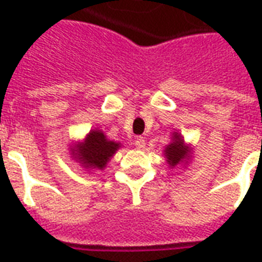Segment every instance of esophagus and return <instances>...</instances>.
Here are the masks:
<instances>
[{
	"mask_svg": "<svg viewBox=\"0 0 262 262\" xmlns=\"http://www.w3.org/2000/svg\"><path fill=\"white\" fill-rule=\"evenodd\" d=\"M134 145L137 146V149H143V147L146 146L145 138L137 137V138H135V141H134Z\"/></svg>",
	"mask_w": 262,
	"mask_h": 262,
	"instance_id": "1",
	"label": "esophagus"
}]
</instances>
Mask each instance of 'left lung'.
<instances>
[{"instance_id":"8db88e82","label":"left lung","mask_w":262,"mask_h":262,"mask_svg":"<svg viewBox=\"0 0 262 262\" xmlns=\"http://www.w3.org/2000/svg\"><path fill=\"white\" fill-rule=\"evenodd\" d=\"M190 147L184 145L183 137L178 133H173V137H172V142L165 147L164 150V154L167 157V161L169 164V167L173 168L176 167L178 164L184 163L186 160H188V154H190Z\"/></svg>"}]
</instances>
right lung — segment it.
Here are the masks:
<instances>
[{
  "instance_id": "obj_1",
  "label": "right lung",
  "mask_w": 262,
  "mask_h": 262,
  "mask_svg": "<svg viewBox=\"0 0 262 262\" xmlns=\"http://www.w3.org/2000/svg\"><path fill=\"white\" fill-rule=\"evenodd\" d=\"M120 147V143L109 141L106 135L99 129H91L84 141L75 145L71 151L86 169H103L108 161Z\"/></svg>"
}]
</instances>
